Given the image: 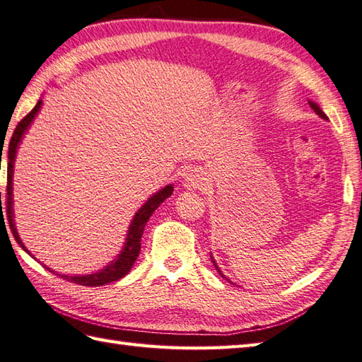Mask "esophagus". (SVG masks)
Masks as SVG:
<instances>
[{"mask_svg":"<svg viewBox=\"0 0 362 362\" xmlns=\"http://www.w3.org/2000/svg\"><path fill=\"white\" fill-rule=\"evenodd\" d=\"M206 185V179L201 171H191L183 179V187L187 189H204Z\"/></svg>","mask_w":362,"mask_h":362,"instance_id":"esophagus-1","label":"esophagus"}]
</instances>
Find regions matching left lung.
Segmentation results:
<instances>
[{
  "instance_id": "left-lung-1",
  "label": "left lung",
  "mask_w": 362,
  "mask_h": 362,
  "mask_svg": "<svg viewBox=\"0 0 362 362\" xmlns=\"http://www.w3.org/2000/svg\"><path fill=\"white\" fill-rule=\"evenodd\" d=\"M308 104H310V107H311V109H313L314 112H316V113L319 115V117H320L322 119H328V117H327V115H325L324 112H322V109H320V107H319V105H317L316 103H313V101H308ZM211 261H213V266H214V267H216V271H218V272L221 274V276H224V279H226V275L221 272V269L218 267V264H216V261H214V258H213V257H211Z\"/></svg>"
}]
</instances>
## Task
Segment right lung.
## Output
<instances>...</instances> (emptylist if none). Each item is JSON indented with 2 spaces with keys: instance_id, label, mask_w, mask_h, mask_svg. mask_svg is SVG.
I'll return each mask as SVG.
<instances>
[{
  "instance_id": "right-lung-1",
  "label": "right lung",
  "mask_w": 362,
  "mask_h": 362,
  "mask_svg": "<svg viewBox=\"0 0 362 362\" xmlns=\"http://www.w3.org/2000/svg\"><path fill=\"white\" fill-rule=\"evenodd\" d=\"M42 104H43L42 99H38V103H37L34 109L30 110L26 115V117L18 122V126L15 127L12 138H11L9 152H7V193H6L7 218H9V224H11V230L13 233V238L17 240V243L21 245V247L25 249V252L29 253V255H30V252L25 247V244H23L21 238L18 236L17 227H15V221H13L12 177H13L15 157H17V151L20 148L21 138L25 136V134L28 132V129L30 127V124H33L35 115L40 112ZM173 191H174L173 185H166L165 188H161L160 191H157L156 194L151 196L148 201L144 202L141 209L135 213L132 222H130L129 230H127V236H126V243H124V245H122V249L118 253V257H115V259L110 261V263L107 264L104 269H101V271L91 272V274H87V275H65V274H57L56 271H51V269L46 267V266L45 267L48 269L49 272L62 276L64 280L82 284V286H103V284H107V283H112V281H117V280L122 279V276L130 272V269H132L134 263L138 258V253H140L141 236H143V232H144L146 222L149 221V218L152 216V213L158 209L160 204H163V201H166V199L173 194ZM0 201H1V193H0ZM30 257H34V255H30Z\"/></svg>"
}]
</instances>
